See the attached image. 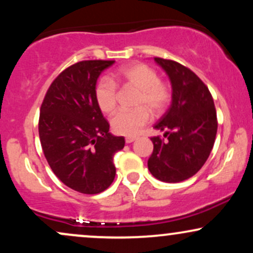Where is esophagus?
Returning <instances> with one entry per match:
<instances>
[{"label": "esophagus", "mask_w": 253, "mask_h": 253, "mask_svg": "<svg viewBox=\"0 0 253 253\" xmlns=\"http://www.w3.org/2000/svg\"><path fill=\"white\" fill-rule=\"evenodd\" d=\"M135 139H136L135 136H127V138H126V143H127V144L133 143V141H134Z\"/></svg>", "instance_id": "1"}]
</instances>
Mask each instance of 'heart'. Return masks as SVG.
Here are the masks:
<instances>
[{"instance_id": "heart-1", "label": "heart", "mask_w": 253, "mask_h": 253, "mask_svg": "<svg viewBox=\"0 0 253 253\" xmlns=\"http://www.w3.org/2000/svg\"><path fill=\"white\" fill-rule=\"evenodd\" d=\"M115 78L139 90L134 110H120L110 120L112 128L121 135H135L150 120V110L153 115L164 112L170 102L171 92L167 84L159 81L155 69L144 63H133L119 69ZM117 84L108 77H102L95 86V100L98 108L112 114L117 108Z\"/></svg>"}]
</instances>
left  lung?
Here are the masks:
<instances>
[{
  "label": "left lung",
  "instance_id": "left-lung-1",
  "mask_svg": "<svg viewBox=\"0 0 253 253\" xmlns=\"http://www.w3.org/2000/svg\"><path fill=\"white\" fill-rule=\"evenodd\" d=\"M155 62L169 77L172 98L155 125L164 138H151L153 152L147 167L159 181L178 183L195 175L210 157L217 130L216 110L210 90L193 71L173 60Z\"/></svg>",
  "mask_w": 253,
  "mask_h": 253
}]
</instances>
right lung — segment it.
<instances>
[{
    "label": "right lung",
    "instance_id": "add662e5",
    "mask_svg": "<svg viewBox=\"0 0 253 253\" xmlns=\"http://www.w3.org/2000/svg\"><path fill=\"white\" fill-rule=\"evenodd\" d=\"M114 60H84L65 69L46 92L39 117V138L46 161L66 187L98 194L115 177L113 157L124 136L109 133L95 100V86Z\"/></svg>",
    "mask_w": 253,
    "mask_h": 253
}]
</instances>
